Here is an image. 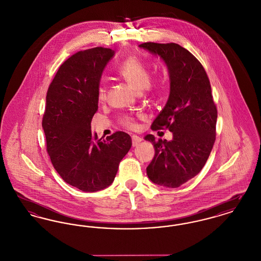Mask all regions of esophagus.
<instances>
[{
  "label": "esophagus",
  "instance_id": "34e87169",
  "mask_svg": "<svg viewBox=\"0 0 261 261\" xmlns=\"http://www.w3.org/2000/svg\"><path fill=\"white\" fill-rule=\"evenodd\" d=\"M142 139L140 137L136 136V135H133L132 136V146L133 147H136L140 143H141Z\"/></svg>",
  "mask_w": 261,
  "mask_h": 261
}]
</instances>
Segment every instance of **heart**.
<instances>
[{
    "instance_id": "b5f03b06",
    "label": "heart",
    "mask_w": 261,
    "mask_h": 261,
    "mask_svg": "<svg viewBox=\"0 0 261 261\" xmlns=\"http://www.w3.org/2000/svg\"><path fill=\"white\" fill-rule=\"evenodd\" d=\"M117 74L123 78L127 84L134 89L138 93L146 89H151L149 84L150 75L148 67L141 62L137 57H129L119 64L116 69ZM107 97V87L103 81H100L98 87V98L103 100ZM119 121L127 128L135 127V119L133 116L123 115L119 118Z\"/></svg>"
}]
</instances>
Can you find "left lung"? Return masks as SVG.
I'll use <instances>...</instances> for the list:
<instances>
[{
	"mask_svg": "<svg viewBox=\"0 0 261 261\" xmlns=\"http://www.w3.org/2000/svg\"><path fill=\"white\" fill-rule=\"evenodd\" d=\"M139 47L165 62L170 80L167 102L151 129H168L173 138L155 141L153 135L145 137L155 151L147 175L156 185L177 188L199 173L215 142L217 110L211 82L201 63L178 44L149 42Z\"/></svg>",
	"mask_w": 261,
	"mask_h": 261,
	"instance_id": "8db88e82",
	"label": "left lung"
}]
</instances>
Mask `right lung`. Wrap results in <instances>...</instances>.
I'll return each instance as SVG.
<instances>
[{"instance_id": "obj_1", "label": "right lung", "mask_w": 261, "mask_h": 261, "mask_svg": "<svg viewBox=\"0 0 261 261\" xmlns=\"http://www.w3.org/2000/svg\"><path fill=\"white\" fill-rule=\"evenodd\" d=\"M113 56L102 47L76 53L60 66L47 92L42 127L50 162L64 182L83 192L112 185L132 146L125 132L101 140L91 131L100 76Z\"/></svg>"}]
</instances>
